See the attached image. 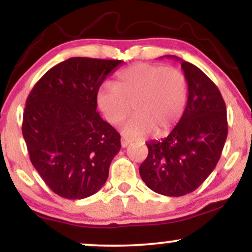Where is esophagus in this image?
Masks as SVG:
<instances>
[{
  "mask_svg": "<svg viewBox=\"0 0 252 252\" xmlns=\"http://www.w3.org/2000/svg\"><path fill=\"white\" fill-rule=\"evenodd\" d=\"M130 142H131V141L126 140V138H122V140H121V144H122L123 148H126V147H128L130 144Z\"/></svg>",
  "mask_w": 252,
  "mask_h": 252,
  "instance_id": "1",
  "label": "esophagus"
}]
</instances>
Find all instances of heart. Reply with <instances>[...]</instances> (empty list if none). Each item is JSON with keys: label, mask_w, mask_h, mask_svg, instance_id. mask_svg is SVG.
Returning <instances> with one entry per match:
<instances>
[{"label": "heart", "mask_w": 252, "mask_h": 252, "mask_svg": "<svg viewBox=\"0 0 252 252\" xmlns=\"http://www.w3.org/2000/svg\"><path fill=\"white\" fill-rule=\"evenodd\" d=\"M189 98V82L178 68L158 63H137L118 72L115 86L104 84L97 92V105L111 124H123L128 138L168 134L179 122Z\"/></svg>", "instance_id": "1"}]
</instances>
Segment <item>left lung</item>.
Returning <instances> with one entry per match:
<instances>
[{"label":"left lung","instance_id":"1","mask_svg":"<svg viewBox=\"0 0 252 252\" xmlns=\"http://www.w3.org/2000/svg\"><path fill=\"white\" fill-rule=\"evenodd\" d=\"M180 62L189 82L186 109L166 138L147 142L148 156L140 166L144 184L167 196L198 189L216 168L227 137L226 106L220 91L200 68Z\"/></svg>","mask_w":252,"mask_h":252}]
</instances>
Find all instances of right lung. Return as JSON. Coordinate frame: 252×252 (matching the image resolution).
Listing matches in <instances>:
<instances>
[{
    "instance_id": "obj_1",
    "label": "right lung",
    "mask_w": 252,
    "mask_h": 252,
    "mask_svg": "<svg viewBox=\"0 0 252 252\" xmlns=\"http://www.w3.org/2000/svg\"><path fill=\"white\" fill-rule=\"evenodd\" d=\"M122 63L70 58L46 72L26 100L22 135L31 162L62 198H88L108 179L121 136L96 111L97 92Z\"/></svg>"
}]
</instances>
